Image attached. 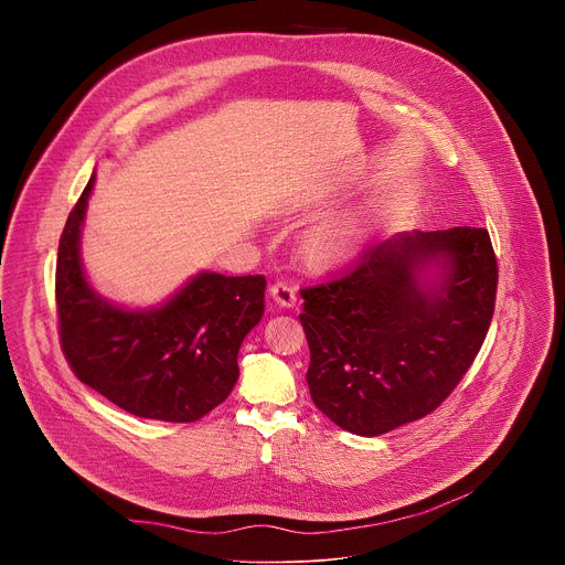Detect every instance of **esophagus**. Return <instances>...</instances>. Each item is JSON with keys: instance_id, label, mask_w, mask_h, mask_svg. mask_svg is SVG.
Returning <instances> with one entry per match:
<instances>
[{"instance_id": "34e87169", "label": "esophagus", "mask_w": 565, "mask_h": 565, "mask_svg": "<svg viewBox=\"0 0 565 565\" xmlns=\"http://www.w3.org/2000/svg\"><path fill=\"white\" fill-rule=\"evenodd\" d=\"M270 295H273L275 303L281 306V308H292L297 303V290L290 284H286V281L273 284L270 286Z\"/></svg>"}]
</instances>
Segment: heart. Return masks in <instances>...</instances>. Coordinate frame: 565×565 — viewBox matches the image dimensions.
I'll return each instance as SVG.
<instances>
[{
	"mask_svg": "<svg viewBox=\"0 0 565 565\" xmlns=\"http://www.w3.org/2000/svg\"><path fill=\"white\" fill-rule=\"evenodd\" d=\"M366 230V216L362 212L338 216L308 232L303 241V253L317 266H344L362 250Z\"/></svg>",
	"mask_w": 565,
	"mask_h": 565,
	"instance_id": "b5f03b06",
	"label": "heart"
}]
</instances>
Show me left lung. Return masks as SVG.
Returning <instances> with one entry per match:
<instances>
[{
    "instance_id": "left-lung-1",
    "label": "left lung",
    "mask_w": 565,
    "mask_h": 565,
    "mask_svg": "<svg viewBox=\"0 0 565 565\" xmlns=\"http://www.w3.org/2000/svg\"><path fill=\"white\" fill-rule=\"evenodd\" d=\"M499 268L486 227L399 232L303 288L315 407L358 436L431 414L486 342Z\"/></svg>"
}]
</instances>
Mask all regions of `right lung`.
Segmentation results:
<instances>
[{
    "instance_id": "1",
    "label": "right lung",
    "mask_w": 565,
    "mask_h": 565,
    "mask_svg": "<svg viewBox=\"0 0 565 565\" xmlns=\"http://www.w3.org/2000/svg\"><path fill=\"white\" fill-rule=\"evenodd\" d=\"M96 172L71 210L57 250L55 299L64 358L79 382L149 420L194 423L230 395L236 355L264 317L266 279L201 270L170 299L127 308L87 279L79 238Z\"/></svg>"
}]
</instances>
